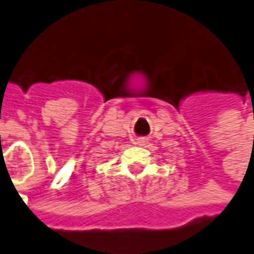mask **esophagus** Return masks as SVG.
<instances>
[{
	"instance_id": "34e87169",
	"label": "esophagus",
	"mask_w": 254,
	"mask_h": 254,
	"mask_svg": "<svg viewBox=\"0 0 254 254\" xmlns=\"http://www.w3.org/2000/svg\"><path fill=\"white\" fill-rule=\"evenodd\" d=\"M148 140L145 139V137H140V139H137V144L139 145H145V143H147Z\"/></svg>"
}]
</instances>
